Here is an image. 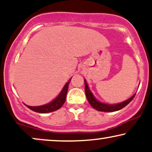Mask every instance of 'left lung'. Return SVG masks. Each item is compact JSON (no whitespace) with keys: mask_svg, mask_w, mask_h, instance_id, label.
I'll return each mask as SVG.
<instances>
[{"mask_svg":"<svg viewBox=\"0 0 152 152\" xmlns=\"http://www.w3.org/2000/svg\"><path fill=\"white\" fill-rule=\"evenodd\" d=\"M85 94H86L87 99L88 100L89 104H91V106L94 107L96 110L99 111V112H116V111H118L125 107L126 105H127L130 102L132 101V100L134 99V96H135L136 94L132 96L131 98H129V99H127L125 101L123 102H121V103H118L116 104H108L103 103V102H101L98 101L94 96L92 93L91 92V91L89 90L88 85H87V83L86 80H85Z\"/></svg>","mask_w":152,"mask_h":152,"instance_id":"obj_1","label":"left lung"}]
</instances>
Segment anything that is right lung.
Here are the masks:
<instances>
[{
    "instance_id": "obj_1",
    "label": "right lung",
    "mask_w": 152,
    "mask_h": 152,
    "mask_svg": "<svg viewBox=\"0 0 152 152\" xmlns=\"http://www.w3.org/2000/svg\"><path fill=\"white\" fill-rule=\"evenodd\" d=\"M71 79L66 83L64 86L63 90L60 94L55 98L54 100H52V102L50 103L44 104V105L41 106H36V107H32V106H28L26 105L29 109H30L31 110L34 111V112H38V113H49V112H52L54 111L58 110L63 106V104L65 103L66 96H67V93L68 90V86L71 81Z\"/></svg>"
}]
</instances>
